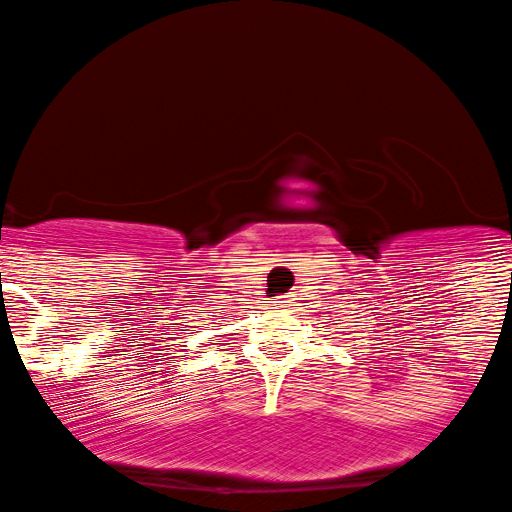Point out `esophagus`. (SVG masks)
Segmentation results:
<instances>
[{"label":"esophagus","mask_w":512,"mask_h":512,"mask_svg":"<svg viewBox=\"0 0 512 512\" xmlns=\"http://www.w3.org/2000/svg\"><path fill=\"white\" fill-rule=\"evenodd\" d=\"M279 304H286V299H281V301H279Z\"/></svg>","instance_id":"obj_1"}]
</instances>
